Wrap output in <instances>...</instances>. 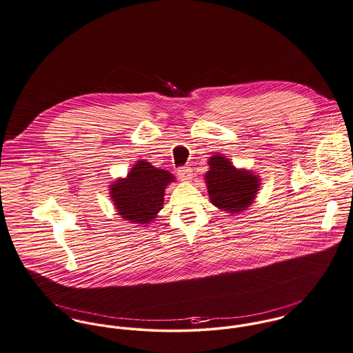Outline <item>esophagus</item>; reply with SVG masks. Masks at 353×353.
<instances>
[{
    "label": "esophagus",
    "mask_w": 353,
    "mask_h": 353,
    "mask_svg": "<svg viewBox=\"0 0 353 353\" xmlns=\"http://www.w3.org/2000/svg\"><path fill=\"white\" fill-rule=\"evenodd\" d=\"M178 175L182 181H190L192 178V174H191V170L188 167H179L178 168Z\"/></svg>",
    "instance_id": "obj_1"
}]
</instances>
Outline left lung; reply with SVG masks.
Wrapping results in <instances>:
<instances>
[{
    "instance_id": "8db88e82",
    "label": "left lung",
    "mask_w": 353,
    "mask_h": 353,
    "mask_svg": "<svg viewBox=\"0 0 353 353\" xmlns=\"http://www.w3.org/2000/svg\"><path fill=\"white\" fill-rule=\"evenodd\" d=\"M209 165L210 171L205 178L212 205L232 214L246 210L256 198L259 178L252 172L236 170L221 155L210 158Z\"/></svg>"
}]
</instances>
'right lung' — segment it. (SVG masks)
<instances>
[{
  "label": "right lung",
  "instance_id": "right-lung-1",
  "mask_svg": "<svg viewBox=\"0 0 353 353\" xmlns=\"http://www.w3.org/2000/svg\"><path fill=\"white\" fill-rule=\"evenodd\" d=\"M172 174L139 161L125 179L111 186V196L121 218L134 223H150L163 208L165 188Z\"/></svg>",
  "mask_w": 353,
  "mask_h": 353
}]
</instances>
